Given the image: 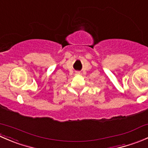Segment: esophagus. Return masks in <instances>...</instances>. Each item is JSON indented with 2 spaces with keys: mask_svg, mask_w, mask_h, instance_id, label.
Returning a JSON list of instances; mask_svg holds the SVG:
<instances>
[{
  "mask_svg": "<svg viewBox=\"0 0 148 148\" xmlns=\"http://www.w3.org/2000/svg\"><path fill=\"white\" fill-rule=\"evenodd\" d=\"M76 74H77V75H79L80 72H79V71H77V72H76Z\"/></svg>",
  "mask_w": 148,
  "mask_h": 148,
  "instance_id": "1",
  "label": "esophagus"
}]
</instances>
